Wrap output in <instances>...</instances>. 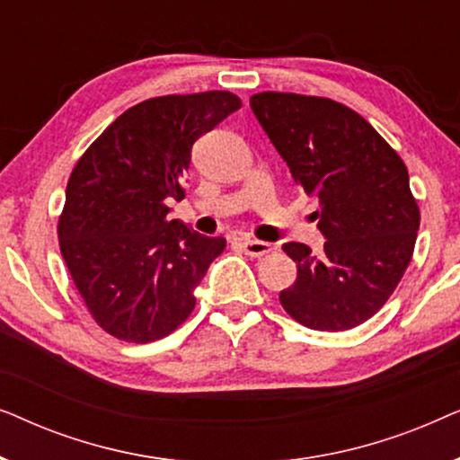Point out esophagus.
Segmentation results:
<instances>
[{
	"instance_id": "obj_1",
	"label": "esophagus",
	"mask_w": 460,
	"mask_h": 460,
	"mask_svg": "<svg viewBox=\"0 0 460 460\" xmlns=\"http://www.w3.org/2000/svg\"><path fill=\"white\" fill-rule=\"evenodd\" d=\"M241 247H243V251H244V253H247L249 257H263V255H268L270 251L274 249L270 243L255 241V238H243Z\"/></svg>"
}]
</instances>
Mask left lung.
I'll return each instance as SVG.
<instances>
[{
	"instance_id": "left-lung-1",
	"label": "left lung",
	"mask_w": 460,
	"mask_h": 460,
	"mask_svg": "<svg viewBox=\"0 0 460 460\" xmlns=\"http://www.w3.org/2000/svg\"><path fill=\"white\" fill-rule=\"evenodd\" d=\"M257 121L295 184L316 197L324 253L304 243L282 251L297 280L280 291L285 312L314 331H348L385 305L412 260L420 211L400 155L341 102L304 93L251 96Z\"/></svg>"
}]
</instances>
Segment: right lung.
I'll return each instance as SVG.
<instances>
[{
  "mask_svg": "<svg viewBox=\"0 0 460 460\" xmlns=\"http://www.w3.org/2000/svg\"><path fill=\"white\" fill-rule=\"evenodd\" d=\"M243 106L232 92L172 93L117 117L75 163L58 217L60 253L100 329L128 343L167 337L226 238L167 219L186 197L192 144Z\"/></svg>",
  "mask_w": 460,
  "mask_h": 460,
  "instance_id": "obj_1",
  "label": "right lung"
}]
</instances>
